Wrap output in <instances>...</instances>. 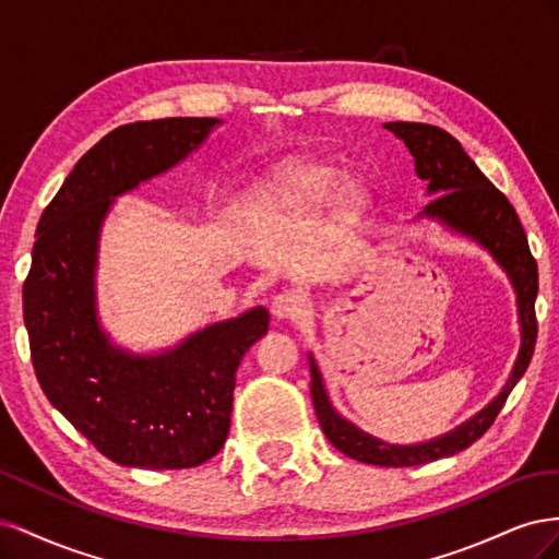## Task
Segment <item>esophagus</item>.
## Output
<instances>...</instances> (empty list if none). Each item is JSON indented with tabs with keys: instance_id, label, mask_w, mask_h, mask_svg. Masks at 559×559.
<instances>
[{
	"instance_id": "obj_1",
	"label": "esophagus",
	"mask_w": 559,
	"mask_h": 559,
	"mask_svg": "<svg viewBox=\"0 0 559 559\" xmlns=\"http://www.w3.org/2000/svg\"><path fill=\"white\" fill-rule=\"evenodd\" d=\"M270 312L277 321H294L306 312V300L296 292H282L270 302Z\"/></svg>"
}]
</instances>
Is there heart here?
Returning a JSON list of instances; mask_svg holds the SVG:
<instances>
[{
	"label": "heart",
	"instance_id": "b5f03b06",
	"mask_svg": "<svg viewBox=\"0 0 559 559\" xmlns=\"http://www.w3.org/2000/svg\"><path fill=\"white\" fill-rule=\"evenodd\" d=\"M341 183V173L312 160H289L275 167L253 191V207L265 218L282 214H314L331 200ZM335 207L349 212L357 207L354 189L335 193Z\"/></svg>",
	"mask_w": 559,
	"mask_h": 559
}]
</instances>
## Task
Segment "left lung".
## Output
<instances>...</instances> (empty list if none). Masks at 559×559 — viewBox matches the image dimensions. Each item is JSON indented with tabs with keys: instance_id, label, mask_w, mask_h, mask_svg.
Instances as JSON below:
<instances>
[{
	"instance_id": "left-lung-1",
	"label": "left lung",
	"mask_w": 559,
	"mask_h": 559,
	"mask_svg": "<svg viewBox=\"0 0 559 559\" xmlns=\"http://www.w3.org/2000/svg\"><path fill=\"white\" fill-rule=\"evenodd\" d=\"M384 128L394 132L408 146L415 160V173L427 183V195L433 198L417 214V218H429V222L443 224L448 230L460 233L464 238L480 245L499 263L506 277L511 280L520 321V352L501 392L480 413L462 421L460 427L415 445L380 441V438L370 436L368 431L354 425V421L345 419L333 408L324 386V378L319 373V366L312 354H308L314 413L329 441L337 450L352 456V460L364 464L417 466L443 460V456H452L471 443H476L492 427V421L503 408L511 389L524 376L536 343L534 300L538 292V270L527 245V235H524L509 198L478 170V165L466 156L462 144L450 132L427 123L405 121L384 123Z\"/></svg>"
}]
</instances>
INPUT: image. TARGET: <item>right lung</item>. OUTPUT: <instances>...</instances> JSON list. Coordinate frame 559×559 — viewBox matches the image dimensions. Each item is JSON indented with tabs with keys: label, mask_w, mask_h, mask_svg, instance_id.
<instances>
[{
	"label": "right lung",
	"mask_w": 559,
	"mask_h": 559,
	"mask_svg": "<svg viewBox=\"0 0 559 559\" xmlns=\"http://www.w3.org/2000/svg\"><path fill=\"white\" fill-rule=\"evenodd\" d=\"M218 118H160L105 134L50 200L23 286L32 366L46 399L121 466L191 468L224 448L235 370L267 333L257 306L170 349L134 354L99 324V233L118 195L154 179L207 140Z\"/></svg>",
	"instance_id": "right-lung-1"
}]
</instances>
